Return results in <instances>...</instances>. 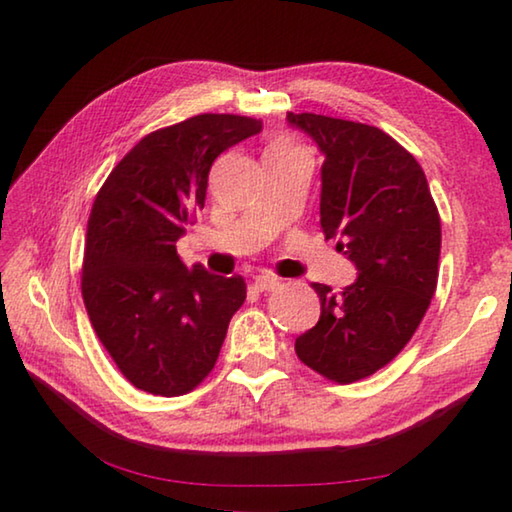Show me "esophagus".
<instances>
[{
    "label": "esophagus",
    "mask_w": 512,
    "mask_h": 512,
    "mask_svg": "<svg viewBox=\"0 0 512 512\" xmlns=\"http://www.w3.org/2000/svg\"><path fill=\"white\" fill-rule=\"evenodd\" d=\"M277 287H280V280H277L275 275L262 273V275L255 277V289L257 291H275Z\"/></svg>",
    "instance_id": "1"
}]
</instances>
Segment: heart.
<instances>
[{
	"mask_svg": "<svg viewBox=\"0 0 512 512\" xmlns=\"http://www.w3.org/2000/svg\"><path fill=\"white\" fill-rule=\"evenodd\" d=\"M268 149H273V151H293V149H296V146H293L289 140H284V137H282V140H275L271 146H268Z\"/></svg>",
	"mask_w": 512,
	"mask_h": 512,
	"instance_id": "obj_1",
	"label": "heart"
}]
</instances>
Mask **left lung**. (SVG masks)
Returning a JSON list of instances; mask_svg holds the SVG:
<instances>
[{"instance_id": "8db88e82", "label": "left lung", "mask_w": 512, "mask_h": 512, "mask_svg": "<svg viewBox=\"0 0 512 512\" xmlns=\"http://www.w3.org/2000/svg\"><path fill=\"white\" fill-rule=\"evenodd\" d=\"M325 155L320 228L339 239L359 277L341 293L311 284L318 323L296 339L298 359L339 384L370 377L402 352L438 284L440 216L418 160L359 121L289 112Z\"/></svg>"}]
</instances>
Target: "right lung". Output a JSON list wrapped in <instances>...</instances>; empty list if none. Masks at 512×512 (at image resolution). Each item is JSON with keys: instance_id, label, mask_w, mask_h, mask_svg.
<instances>
[{"instance_id": "add662e5", "label": "right lung", "mask_w": 512, "mask_h": 512, "mask_svg": "<svg viewBox=\"0 0 512 512\" xmlns=\"http://www.w3.org/2000/svg\"><path fill=\"white\" fill-rule=\"evenodd\" d=\"M262 131L241 115H196L142 137L94 198L83 255V302L103 348L135 388L176 397L210 375L241 275L187 268L176 253L219 155Z\"/></svg>"}]
</instances>
